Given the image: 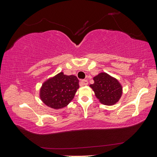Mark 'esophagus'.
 Wrapping results in <instances>:
<instances>
[{"label":"esophagus","mask_w":157,"mask_h":157,"mask_svg":"<svg viewBox=\"0 0 157 157\" xmlns=\"http://www.w3.org/2000/svg\"><path fill=\"white\" fill-rule=\"evenodd\" d=\"M88 84V80L86 79L82 80L81 82H80V85H81V86H83V85H87Z\"/></svg>","instance_id":"esophagus-1"}]
</instances>
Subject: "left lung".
<instances>
[{"mask_svg":"<svg viewBox=\"0 0 157 157\" xmlns=\"http://www.w3.org/2000/svg\"><path fill=\"white\" fill-rule=\"evenodd\" d=\"M94 83L90 84V87L101 103L112 105L119 100L122 89L116 78L105 73H101L94 78Z\"/></svg>","mask_w":157,"mask_h":157,"instance_id":"1","label":"left lung"}]
</instances>
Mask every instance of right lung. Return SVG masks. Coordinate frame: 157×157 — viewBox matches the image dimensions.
Here are the masks:
<instances>
[{
  "label": "right lung",
  "mask_w": 157,
  "mask_h": 157,
  "mask_svg": "<svg viewBox=\"0 0 157 157\" xmlns=\"http://www.w3.org/2000/svg\"><path fill=\"white\" fill-rule=\"evenodd\" d=\"M79 88V80L74 75L60 73L46 81L40 89V96L46 105L53 109L67 106Z\"/></svg>",
  "instance_id": "add662e5"
}]
</instances>
